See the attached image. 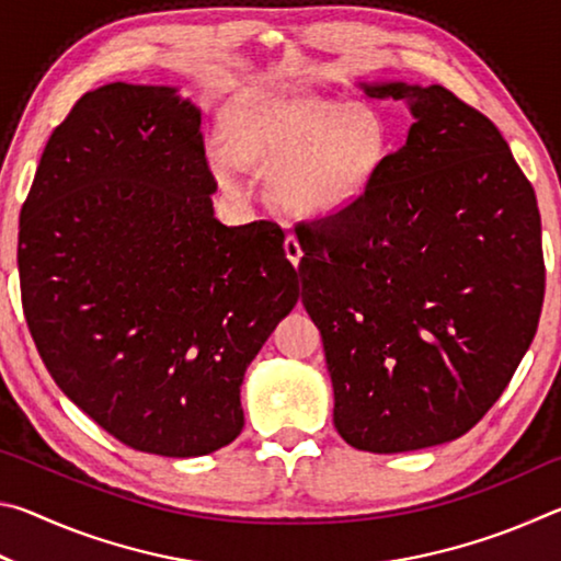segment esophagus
Returning <instances> with one entry per match:
<instances>
[{"mask_svg": "<svg viewBox=\"0 0 561 561\" xmlns=\"http://www.w3.org/2000/svg\"><path fill=\"white\" fill-rule=\"evenodd\" d=\"M284 252H287V260L297 267L299 260H301V244L294 234H287L284 237Z\"/></svg>", "mask_w": 561, "mask_h": 561, "instance_id": "esophagus-1", "label": "esophagus"}]
</instances>
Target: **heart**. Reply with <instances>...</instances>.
Instances as JSON below:
<instances>
[{"mask_svg": "<svg viewBox=\"0 0 561 561\" xmlns=\"http://www.w3.org/2000/svg\"><path fill=\"white\" fill-rule=\"evenodd\" d=\"M230 146L207 148L225 187L244 190V169L274 175L284 207L329 217L348 210L376 183L391 150V130L368 106L324 96L264 99L237 111L227 128Z\"/></svg>", "mask_w": 561, "mask_h": 561, "instance_id": "heart-1", "label": "heart"}]
</instances>
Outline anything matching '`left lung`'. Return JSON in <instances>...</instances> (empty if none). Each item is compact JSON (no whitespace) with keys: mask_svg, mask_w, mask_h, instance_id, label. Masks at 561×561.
Returning a JSON list of instances; mask_svg holds the SVG:
<instances>
[{"mask_svg":"<svg viewBox=\"0 0 561 561\" xmlns=\"http://www.w3.org/2000/svg\"><path fill=\"white\" fill-rule=\"evenodd\" d=\"M415 123L348 210L299 222L341 438L408 453L468 433L505 391L545 299L535 187L488 116L438 87L358 83Z\"/></svg>","mask_w":561,"mask_h":561,"instance_id":"8db88e82","label":"left lung"}]
</instances>
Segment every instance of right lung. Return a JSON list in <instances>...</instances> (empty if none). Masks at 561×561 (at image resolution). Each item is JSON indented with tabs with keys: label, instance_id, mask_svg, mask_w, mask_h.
Masks as SVG:
<instances>
[{
	"label": "right lung",
	"instance_id": "1",
	"mask_svg": "<svg viewBox=\"0 0 561 561\" xmlns=\"http://www.w3.org/2000/svg\"><path fill=\"white\" fill-rule=\"evenodd\" d=\"M201 108L106 83L56 126L19 215L26 324L56 386L133 450L230 445L247 366L299 299L277 222L215 217Z\"/></svg>",
	"mask_w": 561,
	"mask_h": 561
}]
</instances>
